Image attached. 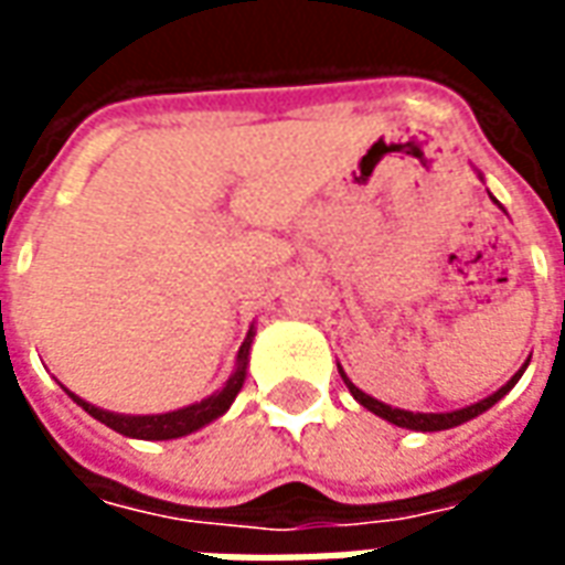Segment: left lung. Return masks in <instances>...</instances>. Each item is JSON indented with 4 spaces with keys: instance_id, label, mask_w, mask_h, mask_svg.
<instances>
[{
    "instance_id": "obj_1",
    "label": "left lung",
    "mask_w": 565,
    "mask_h": 565,
    "mask_svg": "<svg viewBox=\"0 0 565 565\" xmlns=\"http://www.w3.org/2000/svg\"><path fill=\"white\" fill-rule=\"evenodd\" d=\"M523 369H526V363H523L514 375H511V381L505 384V387H499L493 396H487V399H481V403H475V405H466V408H457V412H438V415H424V412H403V408H391V405H384L379 403V399H372L369 393H363L360 387H354L351 381L344 379V372H342V379L344 384H348V391H351V396H354L356 403L363 405V408H369L372 415H379L384 417V420H391V424L396 426H405V429H417V433H438V429H450V426H460L466 424V420H472V417H478L481 412H487L490 405H497L505 393L518 384V379L523 375Z\"/></svg>"
}]
</instances>
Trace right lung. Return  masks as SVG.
Here are the masks:
<instances>
[{"instance_id": "1", "label": "right lung", "mask_w": 565, "mask_h": 565, "mask_svg": "<svg viewBox=\"0 0 565 565\" xmlns=\"http://www.w3.org/2000/svg\"><path fill=\"white\" fill-rule=\"evenodd\" d=\"M250 339H254V330L247 332L245 344L238 348V366H235V372L230 375V381L223 384L221 391L211 393L209 399H202V403L178 408V412H166V415H115V412H105V408H96V405L84 403L75 393H66L84 408V412H87V415L96 417L99 424L111 426L120 436L145 438V441H166V438L190 436V433H196V429H202V426L211 424V420H217V417L233 405V399L238 396V391H242V384H245Z\"/></svg>"}]
</instances>
